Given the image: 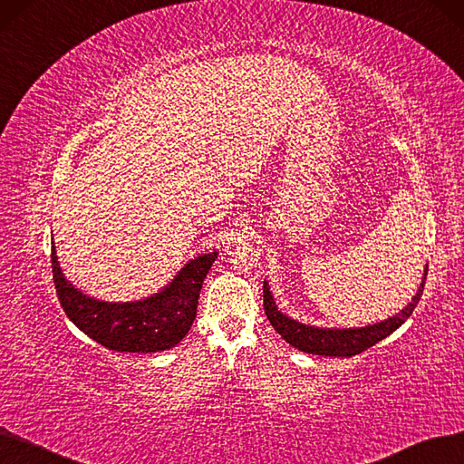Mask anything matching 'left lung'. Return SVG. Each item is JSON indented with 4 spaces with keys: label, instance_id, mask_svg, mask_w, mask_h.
<instances>
[{
    "label": "left lung",
    "instance_id": "obj_1",
    "mask_svg": "<svg viewBox=\"0 0 464 464\" xmlns=\"http://www.w3.org/2000/svg\"><path fill=\"white\" fill-rule=\"evenodd\" d=\"M426 272L429 265L424 266V276L417 293L411 296V303H407L394 316L386 318L382 322L365 325V327H318V325H306L296 322L277 308L270 285L265 280L263 293H265V312L270 320L272 327L280 333L282 339H285L296 350L306 352V354H318V356H337V358H350L356 356L360 352L367 350L369 346L377 344L384 337L394 333L407 318L411 316L415 306L420 301V295L426 282Z\"/></svg>",
    "mask_w": 464,
    "mask_h": 464
}]
</instances>
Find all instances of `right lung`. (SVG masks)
Returning <instances> with one entry per match:
<instances>
[{
    "instance_id": "right-lung-1",
    "label": "right lung",
    "mask_w": 464,
    "mask_h": 464,
    "mask_svg": "<svg viewBox=\"0 0 464 464\" xmlns=\"http://www.w3.org/2000/svg\"><path fill=\"white\" fill-rule=\"evenodd\" d=\"M217 251L198 255L161 291L140 301L108 303L85 295L66 280L57 249H51L53 280L70 322L87 337L116 352H161L179 344L190 331L203 280Z\"/></svg>"
}]
</instances>
